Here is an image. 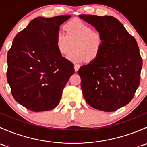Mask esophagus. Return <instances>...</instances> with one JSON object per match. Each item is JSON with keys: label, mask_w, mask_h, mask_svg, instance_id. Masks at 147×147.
I'll use <instances>...</instances> for the list:
<instances>
[{"label": "esophagus", "mask_w": 147, "mask_h": 147, "mask_svg": "<svg viewBox=\"0 0 147 147\" xmlns=\"http://www.w3.org/2000/svg\"><path fill=\"white\" fill-rule=\"evenodd\" d=\"M80 67V65H78V64H75L74 65V68H75V72H78V69H79Z\"/></svg>", "instance_id": "esophagus-1"}]
</instances>
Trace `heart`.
Instances as JSON below:
<instances>
[{"mask_svg":"<svg viewBox=\"0 0 147 147\" xmlns=\"http://www.w3.org/2000/svg\"><path fill=\"white\" fill-rule=\"evenodd\" d=\"M65 29L66 34L57 32L55 44L61 54L67 55L72 50L74 43L75 50L67 56L68 60L80 63L86 59L92 61L98 57L103 40L98 33L94 32L92 28L82 20L75 19L66 23Z\"/></svg>","mask_w":147,"mask_h":147,"instance_id":"obj_1","label":"heart"}]
</instances>
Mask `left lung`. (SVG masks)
Wrapping results in <instances>:
<instances>
[{
    "mask_svg": "<svg viewBox=\"0 0 147 147\" xmlns=\"http://www.w3.org/2000/svg\"><path fill=\"white\" fill-rule=\"evenodd\" d=\"M103 40L98 57L78 70L87 103L104 112L127 105L140 83L142 59L135 38L113 16L80 15Z\"/></svg>",
    "mask_w": 147,
    "mask_h": 147,
    "instance_id": "1",
    "label": "left lung"
}]
</instances>
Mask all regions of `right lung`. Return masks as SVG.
<instances>
[{
	"mask_svg": "<svg viewBox=\"0 0 147 147\" xmlns=\"http://www.w3.org/2000/svg\"><path fill=\"white\" fill-rule=\"evenodd\" d=\"M70 15L38 17L16 35L8 53L7 80L16 102L32 112L54 109L74 65L62 57L55 44L60 26Z\"/></svg>",
	"mask_w": 147,
	"mask_h": 147,
	"instance_id": "obj_1",
	"label": "right lung"
}]
</instances>
